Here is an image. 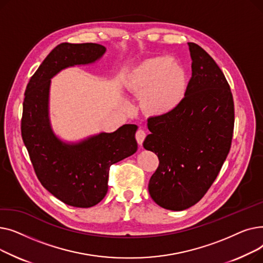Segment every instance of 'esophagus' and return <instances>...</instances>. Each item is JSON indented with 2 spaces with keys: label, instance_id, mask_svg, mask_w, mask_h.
<instances>
[{
  "label": "esophagus",
  "instance_id": "obj_1",
  "mask_svg": "<svg viewBox=\"0 0 263 263\" xmlns=\"http://www.w3.org/2000/svg\"><path fill=\"white\" fill-rule=\"evenodd\" d=\"M145 137H146V132H145L144 130L139 129V130L136 131L135 139H136L137 143H139V145H142V144H143V142H144V140H145Z\"/></svg>",
  "mask_w": 263,
  "mask_h": 263
}]
</instances>
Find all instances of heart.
<instances>
[{
    "label": "heart",
    "instance_id": "heart-1",
    "mask_svg": "<svg viewBox=\"0 0 263 263\" xmlns=\"http://www.w3.org/2000/svg\"><path fill=\"white\" fill-rule=\"evenodd\" d=\"M131 92L141 98L149 116L170 114L183 101L189 88L185 66L166 57L148 59L136 66L128 79Z\"/></svg>",
    "mask_w": 263,
    "mask_h": 263
}]
</instances>
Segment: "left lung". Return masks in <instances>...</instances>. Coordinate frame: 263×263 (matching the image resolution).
Segmentation results:
<instances>
[{"label": "left lung", "mask_w": 263, "mask_h": 263, "mask_svg": "<svg viewBox=\"0 0 263 263\" xmlns=\"http://www.w3.org/2000/svg\"><path fill=\"white\" fill-rule=\"evenodd\" d=\"M192 78L183 101L170 114L148 119L144 148L159 158L148 190L157 204L181 211L197 203L228 156L234 127L230 86L214 60L187 43Z\"/></svg>", "instance_id": "8db88e82"}]
</instances>
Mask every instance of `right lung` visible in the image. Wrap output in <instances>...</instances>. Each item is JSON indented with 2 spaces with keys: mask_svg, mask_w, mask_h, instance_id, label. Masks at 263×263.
<instances>
[{
  "mask_svg": "<svg viewBox=\"0 0 263 263\" xmlns=\"http://www.w3.org/2000/svg\"><path fill=\"white\" fill-rule=\"evenodd\" d=\"M98 44L55 47L31 78L24 92L21 135L40 183L68 205L89 208L107 192L108 171L137 150L135 124L100 133L76 144L55 135L49 120L51 79L67 67L95 63L105 53Z\"/></svg>",
  "mask_w": 263,
  "mask_h": 263,
  "instance_id": "add662e5",
  "label": "right lung"
}]
</instances>
